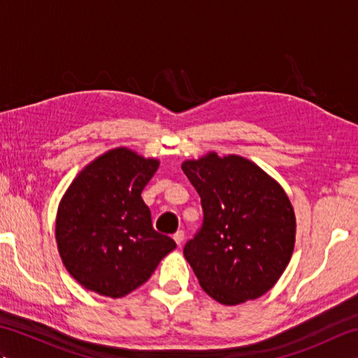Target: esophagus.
<instances>
[{
    "label": "esophagus",
    "mask_w": 358,
    "mask_h": 358,
    "mask_svg": "<svg viewBox=\"0 0 358 358\" xmlns=\"http://www.w3.org/2000/svg\"><path fill=\"white\" fill-rule=\"evenodd\" d=\"M173 240H175V243H177V245L180 246L181 243H183V240H185V232H183V231L175 232V234H173Z\"/></svg>",
    "instance_id": "1"
}]
</instances>
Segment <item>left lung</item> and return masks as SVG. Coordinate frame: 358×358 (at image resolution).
I'll use <instances>...</instances> for the list:
<instances>
[{"label":"left lung","mask_w":358,"mask_h":358,"mask_svg":"<svg viewBox=\"0 0 358 358\" xmlns=\"http://www.w3.org/2000/svg\"><path fill=\"white\" fill-rule=\"evenodd\" d=\"M181 169L204 212L203 227L183 250L203 291L227 306L268 292L295 246V212L285 189L235 154L208 152Z\"/></svg>","instance_id":"1"}]
</instances>
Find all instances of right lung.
<instances>
[{
  "mask_svg": "<svg viewBox=\"0 0 358 358\" xmlns=\"http://www.w3.org/2000/svg\"><path fill=\"white\" fill-rule=\"evenodd\" d=\"M159 159L115 148L86 164L58 204L55 238L67 272L87 291L120 299L177 248L152 227L141 192Z\"/></svg>",
  "mask_w": 358,
  "mask_h": 358,
  "instance_id": "add662e5",
  "label": "right lung"
}]
</instances>
